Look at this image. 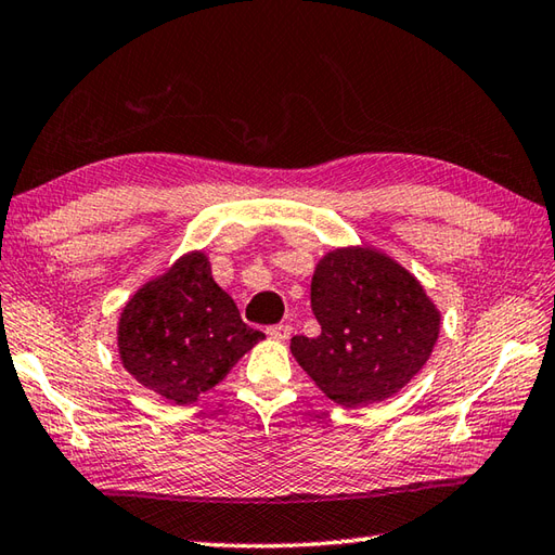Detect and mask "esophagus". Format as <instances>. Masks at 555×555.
<instances>
[{"label":"esophagus","instance_id":"esophagus-1","mask_svg":"<svg viewBox=\"0 0 555 555\" xmlns=\"http://www.w3.org/2000/svg\"><path fill=\"white\" fill-rule=\"evenodd\" d=\"M289 335H292V325H289V323H280V325L268 327V337H270V340L285 343V340H289Z\"/></svg>","mask_w":555,"mask_h":555}]
</instances>
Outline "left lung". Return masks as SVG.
<instances>
[{
	"mask_svg": "<svg viewBox=\"0 0 555 555\" xmlns=\"http://www.w3.org/2000/svg\"><path fill=\"white\" fill-rule=\"evenodd\" d=\"M319 337H292V357L325 398L345 406L398 395L431 357L440 309L402 263L369 244L335 246L315 263Z\"/></svg>",
	"mask_w": 555,
	"mask_h": 555,
	"instance_id": "left-lung-1",
	"label": "left lung"
}]
</instances>
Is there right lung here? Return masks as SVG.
<instances>
[{"mask_svg": "<svg viewBox=\"0 0 555 555\" xmlns=\"http://www.w3.org/2000/svg\"><path fill=\"white\" fill-rule=\"evenodd\" d=\"M212 280L206 251H186L124 304L117 321L121 366L175 404L196 402L263 340Z\"/></svg>", "mask_w": 555, "mask_h": 555, "instance_id": "1", "label": "right lung"}]
</instances>
